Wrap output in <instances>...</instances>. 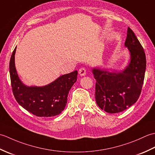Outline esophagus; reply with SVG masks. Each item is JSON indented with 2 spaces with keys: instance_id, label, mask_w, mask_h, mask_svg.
I'll return each mask as SVG.
<instances>
[{
  "instance_id": "obj_1",
  "label": "esophagus",
  "mask_w": 155,
  "mask_h": 155,
  "mask_svg": "<svg viewBox=\"0 0 155 155\" xmlns=\"http://www.w3.org/2000/svg\"><path fill=\"white\" fill-rule=\"evenodd\" d=\"M78 73H79L80 76H81V77H83V76H85V75H86V73H87L86 68H84V67L81 68L79 69V71H78Z\"/></svg>"
}]
</instances>
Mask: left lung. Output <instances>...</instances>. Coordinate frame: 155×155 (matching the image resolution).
I'll list each match as a JSON object with an SVG mask.
<instances>
[{
	"label": "left lung",
	"instance_id": "1",
	"mask_svg": "<svg viewBox=\"0 0 155 155\" xmlns=\"http://www.w3.org/2000/svg\"><path fill=\"white\" fill-rule=\"evenodd\" d=\"M130 53V61L120 71L93 68L96 79L95 99L102 110L118 113L127 109L139 98L146 70V56L134 32L128 27L124 42Z\"/></svg>",
	"mask_w": 155,
	"mask_h": 155
}]
</instances>
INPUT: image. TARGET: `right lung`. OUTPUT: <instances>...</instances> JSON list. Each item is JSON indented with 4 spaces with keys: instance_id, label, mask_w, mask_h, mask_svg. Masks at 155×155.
Segmentation results:
<instances>
[{
    "instance_id": "right-lung-1",
    "label": "right lung",
    "mask_w": 155,
    "mask_h": 155,
    "mask_svg": "<svg viewBox=\"0 0 155 155\" xmlns=\"http://www.w3.org/2000/svg\"><path fill=\"white\" fill-rule=\"evenodd\" d=\"M16 47L9 64L11 86L16 101L29 113L40 117L58 115L64 109L68 92L77 80V71L63 74L42 87L27 86L18 77L15 63Z\"/></svg>"
}]
</instances>
